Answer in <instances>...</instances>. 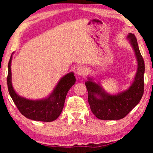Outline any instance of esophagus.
Listing matches in <instances>:
<instances>
[{
	"mask_svg": "<svg viewBox=\"0 0 153 153\" xmlns=\"http://www.w3.org/2000/svg\"><path fill=\"white\" fill-rule=\"evenodd\" d=\"M87 72V70L85 67L83 66H79L77 68L76 71V74L79 76H83L86 74Z\"/></svg>",
	"mask_w": 153,
	"mask_h": 153,
	"instance_id": "34e87169",
	"label": "esophagus"
}]
</instances>
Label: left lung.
Wrapping results in <instances>:
<instances>
[{"label":"left lung","mask_w":153,"mask_h":153,"mask_svg":"<svg viewBox=\"0 0 153 153\" xmlns=\"http://www.w3.org/2000/svg\"><path fill=\"white\" fill-rule=\"evenodd\" d=\"M127 39L132 47L137 61V70L129 88L116 94L104 91L99 81L93 77H88L85 82L88 93V103L93 114L100 120H116L127 116L138 104L143 95L145 64L135 35L129 33Z\"/></svg>","instance_id":"left-lung-1"}]
</instances>
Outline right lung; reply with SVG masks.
I'll list each match as a JSON object with an SVG mask.
<instances>
[{
  "instance_id": "1",
  "label": "right lung",
  "mask_w": 153,
  "mask_h": 153,
  "mask_svg": "<svg viewBox=\"0 0 153 153\" xmlns=\"http://www.w3.org/2000/svg\"><path fill=\"white\" fill-rule=\"evenodd\" d=\"M12 54L8 63L7 82L10 97L19 111L27 118L33 120L42 122L55 120L61 114L69 90L76 81L74 72H71L62 76L48 97L40 100L27 99L16 93L12 85L11 72Z\"/></svg>"
}]
</instances>
